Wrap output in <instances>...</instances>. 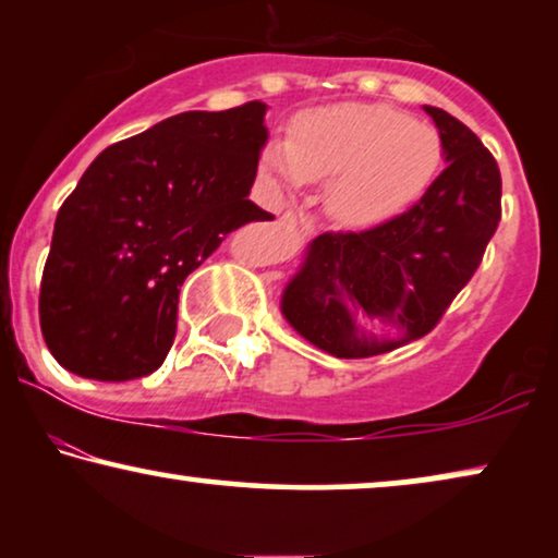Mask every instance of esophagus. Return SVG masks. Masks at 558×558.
Returning a JSON list of instances; mask_svg holds the SVG:
<instances>
[{"instance_id":"esophagus-1","label":"esophagus","mask_w":558,"mask_h":558,"mask_svg":"<svg viewBox=\"0 0 558 558\" xmlns=\"http://www.w3.org/2000/svg\"><path fill=\"white\" fill-rule=\"evenodd\" d=\"M281 223L284 226H300V228H312L315 226V216H310L307 210H287L284 216H281Z\"/></svg>"}]
</instances>
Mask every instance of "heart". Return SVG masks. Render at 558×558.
Segmentation results:
<instances>
[{
    "label": "heart",
    "instance_id": "1",
    "mask_svg": "<svg viewBox=\"0 0 558 558\" xmlns=\"http://www.w3.org/2000/svg\"><path fill=\"white\" fill-rule=\"evenodd\" d=\"M439 159L441 140L434 126L388 106L342 104L304 113L292 144H269L262 162L284 187L302 185L307 178H330L327 216L363 226L422 195Z\"/></svg>",
    "mask_w": 558,
    "mask_h": 558
}]
</instances>
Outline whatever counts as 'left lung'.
I'll use <instances>...</instances> for the list:
<instances>
[{"label": "left lung", "mask_w": 558, "mask_h": 558, "mask_svg": "<svg viewBox=\"0 0 558 558\" xmlns=\"http://www.w3.org/2000/svg\"><path fill=\"white\" fill-rule=\"evenodd\" d=\"M439 129L447 167L426 193L386 223L323 233L281 294L287 323L335 357H373L432 332L483 262L500 223V170L477 134L424 106ZM361 311L402 327V338L365 336Z\"/></svg>", "instance_id": "1"}]
</instances>
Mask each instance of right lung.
<instances>
[{
	"instance_id": "obj_1",
	"label": "right lung",
	"mask_w": 558,
	"mask_h": 558,
	"mask_svg": "<svg viewBox=\"0 0 558 558\" xmlns=\"http://www.w3.org/2000/svg\"><path fill=\"white\" fill-rule=\"evenodd\" d=\"M266 104L185 111L98 155L60 205L40 327L65 371L149 376L178 332L180 287L235 228L271 220L248 201Z\"/></svg>"
}]
</instances>
